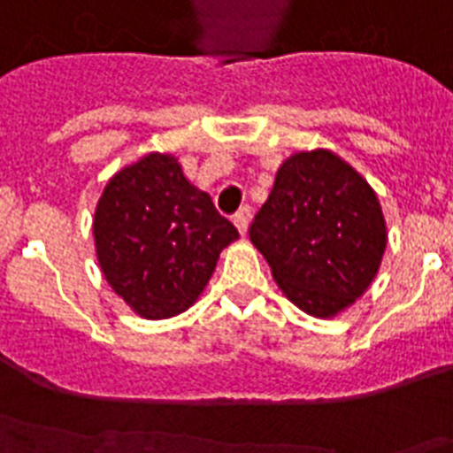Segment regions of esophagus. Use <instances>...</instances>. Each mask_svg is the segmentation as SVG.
Segmentation results:
<instances>
[{"instance_id":"34e87169","label":"esophagus","mask_w":453,"mask_h":453,"mask_svg":"<svg viewBox=\"0 0 453 453\" xmlns=\"http://www.w3.org/2000/svg\"><path fill=\"white\" fill-rule=\"evenodd\" d=\"M234 226H237V230L242 234H246V227H249V220H251V207L249 204H244V207L239 209L237 214H234Z\"/></svg>"}]
</instances>
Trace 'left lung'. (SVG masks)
<instances>
[{
  "label": "left lung",
  "mask_w": 453,
  "mask_h": 453,
  "mask_svg": "<svg viewBox=\"0 0 453 453\" xmlns=\"http://www.w3.org/2000/svg\"><path fill=\"white\" fill-rule=\"evenodd\" d=\"M290 303L311 316L347 310L372 284L386 249L380 200L330 150L290 156L249 227Z\"/></svg>",
  "instance_id": "1"
}]
</instances>
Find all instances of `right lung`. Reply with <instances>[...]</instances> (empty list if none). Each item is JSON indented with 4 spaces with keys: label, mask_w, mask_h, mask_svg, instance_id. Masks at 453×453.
<instances>
[{
    "label": "right lung",
    "mask_w": 453,
    "mask_h": 453,
    "mask_svg": "<svg viewBox=\"0 0 453 453\" xmlns=\"http://www.w3.org/2000/svg\"><path fill=\"white\" fill-rule=\"evenodd\" d=\"M106 281L143 319H169L197 300L219 253L239 237L176 157L150 153L106 183L95 211Z\"/></svg>",
    "instance_id": "1"
}]
</instances>
